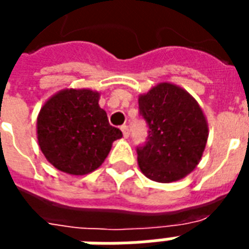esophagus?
Instances as JSON below:
<instances>
[{
  "label": "esophagus",
  "mask_w": 249,
  "mask_h": 249,
  "mask_svg": "<svg viewBox=\"0 0 249 249\" xmlns=\"http://www.w3.org/2000/svg\"><path fill=\"white\" fill-rule=\"evenodd\" d=\"M121 132H123V136H124L125 139L129 137V128H128V125H123L121 126Z\"/></svg>",
  "instance_id": "1"
}]
</instances>
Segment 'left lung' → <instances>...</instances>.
<instances>
[{
    "mask_svg": "<svg viewBox=\"0 0 249 249\" xmlns=\"http://www.w3.org/2000/svg\"><path fill=\"white\" fill-rule=\"evenodd\" d=\"M140 115L149 125L148 141L137 148L143 176L161 183L179 181L198 166L209 124L198 101L173 83H160L139 96Z\"/></svg>",
    "mask_w": 249,
    "mask_h": 249,
    "instance_id": "left-lung-1",
    "label": "left lung"
}]
</instances>
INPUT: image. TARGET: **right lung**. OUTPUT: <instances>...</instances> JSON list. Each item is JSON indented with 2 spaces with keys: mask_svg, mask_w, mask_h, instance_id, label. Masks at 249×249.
Returning <instances> with one entry per match:
<instances>
[{
  "mask_svg": "<svg viewBox=\"0 0 249 249\" xmlns=\"http://www.w3.org/2000/svg\"><path fill=\"white\" fill-rule=\"evenodd\" d=\"M100 92L66 88L42 106L36 119V139L46 160L58 170L84 176L106 161L112 143L123 137L109 125L99 106Z\"/></svg>",
  "mask_w": 249,
  "mask_h": 249,
  "instance_id": "1",
  "label": "right lung"
}]
</instances>
